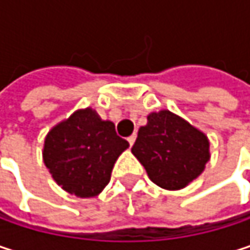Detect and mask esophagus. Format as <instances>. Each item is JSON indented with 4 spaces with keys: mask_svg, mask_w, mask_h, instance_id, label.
<instances>
[{
    "mask_svg": "<svg viewBox=\"0 0 250 250\" xmlns=\"http://www.w3.org/2000/svg\"><path fill=\"white\" fill-rule=\"evenodd\" d=\"M127 140H128V145H130V146H133V143L136 142V134H131Z\"/></svg>",
    "mask_w": 250,
    "mask_h": 250,
    "instance_id": "34e87169",
    "label": "esophagus"
}]
</instances>
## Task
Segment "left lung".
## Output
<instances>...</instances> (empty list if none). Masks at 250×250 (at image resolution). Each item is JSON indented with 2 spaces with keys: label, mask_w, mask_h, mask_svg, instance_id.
Instances as JSON below:
<instances>
[{
  "label": "left lung",
  "mask_w": 250,
  "mask_h": 250,
  "mask_svg": "<svg viewBox=\"0 0 250 250\" xmlns=\"http://www.w3.org/2000/svg\"><path fill=\"white\" fill-rule=\"evenodd\" d=\"M131 153L150 181L175 191L200 176L210 161L207 136L169 110L150 113L142 125Z\"/></svg>",
  "instance_id": "8db88e82"
}]
</instances>
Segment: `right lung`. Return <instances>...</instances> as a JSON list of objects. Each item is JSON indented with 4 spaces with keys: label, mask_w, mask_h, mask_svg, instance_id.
Wrapping results in <instances>:
<instances>
[{
    "label": "right lung",
    "mask_w": 250,
    "mask_h": 250,
    "mask_svg": "<svg viewBox=\"0 0 250 250\" xmlns=\"http://www.w3.org/2000/svg\"><path fill=\"white\" fill-rule=\"evenodd\" d=\"M127 147L128 142L117 136L114 123L83 108L47 133L43 162L66 192L89 198L110 182L113 167Z\"/></svg>",
    "instance_id": "add662e5"
}]
</instances>
